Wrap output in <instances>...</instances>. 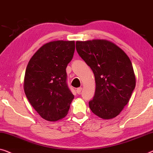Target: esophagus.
Returning <instances> with one entry per match:
<instances>
[{
	"mask_svg": "<svg viewBox=\"0 0 153 153\" xmlns=\"http://www.w3.org/2000/svg\"><path fill=\"white\" fill-rule=\"evenodd\" d=\"M82 87H79V88H77V89H76V92L78 94H79L81 93V91H82Z\"/></svg>",
	"mask_w": 153,
	"mask_h": 153,
	"instance_id": "obj_1",
	"label": "esophagus"
}]
</instances>
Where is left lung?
I'll use <instances>...</instances> for the list:
<instances>
[{"mask_svg": "<svg viewBox=\"0 0 153 153\" xmlns=\"http://www.w3.org/2000/svg\"><path fill=\"white\" fill-rule=\"evenodd\" d=\"M76 50L95 76V95L89 102V108L101 119H114L128 104L136 85L130 58L105 39L77 41Z\"/></svg>", "mask_w": 153, "mask_h": 153, "instance_id": "obj_1", "label": "left lung"}]
</instances>
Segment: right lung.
Masks as SVG:
<instances>
[{
  "label": "right lung",
  "instance_id": "right-lung-1",
  "mask_svg": "<svg viewBox=\"0 0 153 153\" xmlns=\"http://www.w3.org/2000/svg\"><path fill=\"white\" fill-rule=\"evenodd\" d=\"M74 51V41H53L43 45L27 64L25 94L36 112L48 121L65 117L74 98L66 84V72Z\"/></svg>",
  "mask_w": 153,
  "mask_h": 153
}]
</instances>
